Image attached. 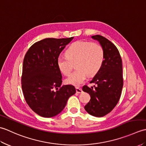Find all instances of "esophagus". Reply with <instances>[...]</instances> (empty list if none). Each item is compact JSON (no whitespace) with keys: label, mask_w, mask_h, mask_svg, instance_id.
Segmentation results:
<instances>
[{"label":"esophagus","mask_w":146,"mask_h":146,"mask_svg":"<svg viewBox=\"0 0 146 146\" xmlns=\"http://www.w3.org/2000/svg\"><path fill=\"white\" fill-rule=\"evenodd\" d=\"M76 93H78V94H81V93H82V89L78 87H76Z\"/></svg>","instance_id":"esophagus-1"}]
</instances>
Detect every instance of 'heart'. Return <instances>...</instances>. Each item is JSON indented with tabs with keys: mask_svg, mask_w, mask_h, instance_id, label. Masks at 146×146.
Wrapping results in <instances>:
<instances>
[{
	"mask_svg": "<svg viewBox=\"0 0 146 146\" xmlns=\"http://www.w3.org/2000/svg\"><path fill=\"white\" fill-rule=\"evenodd\" d=\"M66 56L57 60V66L65 76L70 73L72 63L76 69L66 79L68 84L78 86L86 76L92 77L99 71L104 60V51L100 45L88 41H78L71 44L65 51Z\"/></svg>",
	"mask_w": 146,
	"mask_h": 146,
	"instance_id": "obj_1",
	"label": "heart"
}]
</instances>
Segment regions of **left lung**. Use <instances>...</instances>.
Segmentation results:
<instances>
[{
    "label": "left lung",
    "instance_id": "8db88e82",
    "mask_svg": "<svg viewBox=\"0 0 146 146\" xmlns=\"http://www.w3.org/2000/svg\"><path fill=\"white\" fill-rule=\"evenodd\" d=\"M92 38L100 43L104 51V60L100 71L90 83L95 85L83 86V91L90 95V100L85 109L93 116L104 117L113 109L119 102L123 87L122 63L116 46L100 35Z\"/></svg>",
    "mask_w": 146,
    "mask_h": 146
}]
</instances>
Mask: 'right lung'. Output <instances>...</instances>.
<instances>
[{
  "label": "right lung",
  "mask_w": 146,
  "mask_h": 146,
  "mask_svg": "<svg viewBox=\"0 0 146 146\" xmlns=\"http://www.w3.org/2000/svg\"><path fill=\"white\" fill-rule=\"evenodd\" d=\"M74 38H46L31 46L24 56L21 82L25 100L39 115L49 118L64 109L75 86H61L62 75L57 60Z\"/></svg>",
  "instance_id": "1"
}]
</instances>
